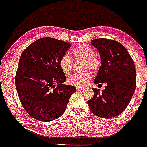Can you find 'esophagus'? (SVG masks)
<instances>
[{"instance_id":"1","label":"esophagus","mask_w":147,"mask_h":147,"mask_svg":"<svg viewBox=\"0 0 147 147\" xmlns=\"http://www.w3.org/2000/svg\"><path fill=\"white\" fill-rule=\"evenodd\" d=\"M76 89L77 90H80L84 89V88H83V87H76Z\"/></svg>"}]
</instances>
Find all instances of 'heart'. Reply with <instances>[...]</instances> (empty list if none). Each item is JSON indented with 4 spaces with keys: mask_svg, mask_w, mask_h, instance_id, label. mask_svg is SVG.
I'll list each match as a JSON object with an SVG mask.
<instances>
[{
    "mask_svg": "<svg viewBox=\"0 0 147 147\" xmlns=\"http://www.w3.org/2000/svg\"><path fill=\"white\" fill-rule=\"evenodd\" d=\"M72 53L76 58L84 59L83 68L85 69H98L100 65L99 58L94 54L93 49L86 45H78L72 50ZM59 66L64 74H69L72 69V60L69 55L64 54L59 60ZM93 77L92 71L86 70L82 73H74L68 78V83L76 87H83L88 84Z\"/></svg>",
    "mask_w": 147,
    "mask_h": 147,
    "instance_id": "heart-1",
    "label": "heart"
}]
</instances>
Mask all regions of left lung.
<instances>
[{"instance_id": "obj_1", "label": "left lung", "mask_w": 147, "mask_h": 147, "mask_svg": "<svg viewBox=\"0 0 147 147\" xmlns=\"http://www.w3.org/2000/svg\"><path fill=\"white\" fill-rule=\"evenodd\" d=\"M101 66L94 83H107L102 92L92 88L94 96L88 101L90 111L99 117L111 118L121 114L130 103L136 88L135 64L125 48L116 40L94 39Z\"/></svg>"}]
</instances>
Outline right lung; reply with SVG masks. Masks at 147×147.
Returning a JSON list of instances; mask_svg holds the SVG:
<instances>
[{"label": "right lung", "mask_w": 147, "mask_h": 147, "mask_svg": "<svg viewBox=\"0 0 147 147\" xmlns=\"http://www.w3.org/2000/svg\"><path fill=\"white\" fill-rule=\"evenodd\" d=\"M70 47V43L46 37L32 42L22 53L15 86L24 109L38 121L49 122L60 117L76 92L74 86L64 84L67 78L59 66Z\"/></svg>", "instance_id": "right-lung-1"}]
</instances>
